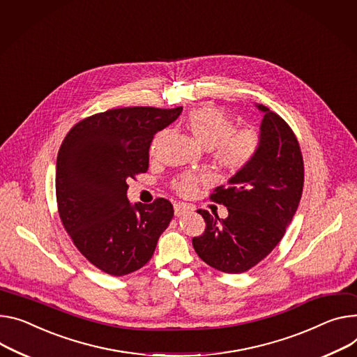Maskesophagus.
<instances>
[{
	"label": "esophagus",
	"mask_w": 357,
	"mask_h": 357,
	"mask_svg": "<svg viewBox=\"0 0 357 357\" xmlns=\"http://www.w3.org/2000/svg\"><path fill=\"white\" fill-rule=\"evenodd\" d=\"M188 211H191V207L188 204H184V203H176L174 204V214L177 217H181L183 214H185Z\"/></svg>",
	"instance_id": "1"
}]
</instances>
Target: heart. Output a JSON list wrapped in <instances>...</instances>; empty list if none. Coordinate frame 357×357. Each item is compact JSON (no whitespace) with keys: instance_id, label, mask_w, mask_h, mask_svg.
Returning <instances> with one entry per match:
<instances>
[{"instance_id":"1","label":"heart","mask_w":357,"mask_h":357,"mask_svg":"<svg viewBox=\"0 0 357 357\" xmlns=\"http://www.w3.org/2000/svg\"><path fill=\"white\" fill-rule=\"evenodd\" d=\"M185 126L195 140L211 155L218 166L230 173L248 167L259 150V135L253 130H236L234 121L215 107H200L185 119ZM208 180L207 173L181 174L174 188L181 195H190L199 181Z\"/></svg>"}]
</instances>
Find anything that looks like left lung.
Masks as SVG:
<instances>
[{
  "label": "left lung",
  "instance_id": "obj_1",
  "mask_svg": "<svg viewBox=\"0 0 357 357\" xmlns=\"http://www.w3.org/2000/svg\"><path fill=\"white\" fill-rule=\"evenodd\" d=\"M259 150L248 167L217 187L210 196L229 210L226 218L203 215L206 230L193 238L195 250L208 266L243 273L261 261L283 238L303 191L305 167L289 124L263 104Z\"/></svg>",
  "mask_w": 357,
  "mask_h": 357
}]
</instances>
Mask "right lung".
<instances>
[{"instance_id": "add662e5", "label": "right lung", "mask_w": 357, "mask_h": 357, "mask_svg": "<svg viewBox=\"0 0 357 357\" xmlns=\"http://www.w3.org/2000/svg\"><path fill=\"white\" fill-rule=\"evenodd\" d=\"M183 107L107 109L75 124L60 147L56 195L64 229L91 264L112 276L142 268L174 215L166 199L131 204L127 180L149 169L157 131Z\"/></svg>"}]
</instances>
